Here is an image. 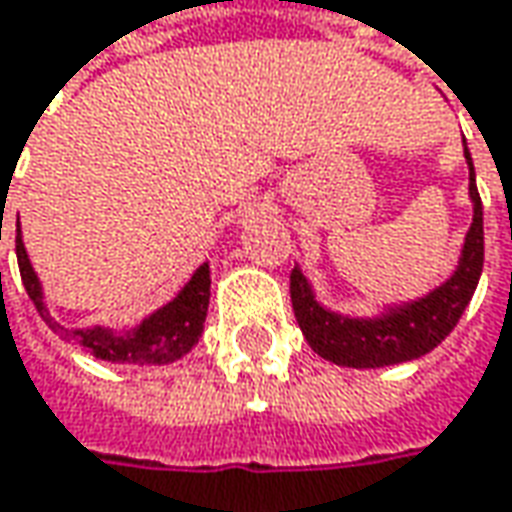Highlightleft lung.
Listing matches in <instances>:
<instances>
[{
	"label": "left lung",
	"instance_id": "8db88e82",
	"mask_svg": "<svg viewBox=\"0 0 512 512\" xmlns=\"http://www.w3.org/2000/svg\"><path fill=\"white\" fill-rule=\"evenodd\" d=\"M464 159L470 170V202H473V222L464 236L459 265L419 299H410L402 305H387L376 316H347L325 307L313 285L307 282L302 267H293L290 273V302L296 322L305 333L307 344L339 367H387V364L413 362L453 333L459 325L464 307L470 305L484 265V219L482 199L476 187V170L470 150L464 145Z\"/></svg>",
	"mask_w": 512,
	"mask_h": 512
}]
</instances>
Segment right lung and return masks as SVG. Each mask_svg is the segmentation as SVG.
I'll use <instances>...</instances> for the list:
<instances>
[{"mask_svg":"<svg viewBox=\"0 0 512 512\" xmlns=\"http://www.w3.org/2000/svg\"><path fill=\"white\" fill-rule=\"evenodd\" d=\"M16 259H19V273L28 290L30 302L36 305L39 316L48 322L53 333H59L62 339L76 344L79 350H85L90 356L113 364H170L190 353L205 330L207 302H210V265L196 267V273L187 282L168 305L153 310L148 319H142L130 330H110V327H62L53 322L45 305V293L42 282L36 276V270L30 265L28 250L22 242V230L16 225Z\"/></svg>","mask_w":512,"mask_h":512,"instance_id":"obj_1","label":"right lung"}]
</instances>
